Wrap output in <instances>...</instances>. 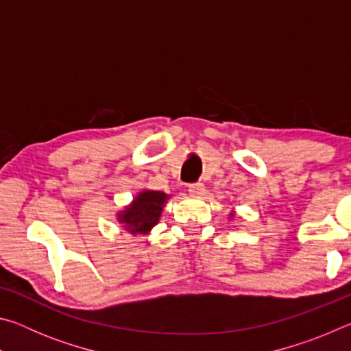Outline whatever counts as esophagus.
Listing matches in <instances>:
<instances>
[{
  "instance_id": "esophagus-1",
  "label": "esophagus",
  "mask_w": 351,
  "mask_h": 351,
  "mask_svg": "<svg viewBox=\"0 0 351 351\" xmlns=\"http://www.w3.org/2000/svg\"><path fill=\"white\" fill-rule=\"evenodd\" d=\"M189 192L192 195H201L204 192V184L203 182H193L189 186Z\"/></svg>"
}]
</instances>
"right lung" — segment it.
Instances as JSON below:
<instances>
[{"mask_svg":"<svg viewBox=\"0 0 351 351\" xmlns=\"http://www.w3.org/2000/svg\"><path fill=\"white\" fill-rule=\"evenodd\" d=\"M165 199H167V195L162 192L145 190V192L139 193L132 207L122 212L121 221L125 224L130 232L145 234L158 223Z\"/></svg>","mask_w":351,"mask_h":351,"instance_id":"obj_1","label":"right lung"}]
</instances>
